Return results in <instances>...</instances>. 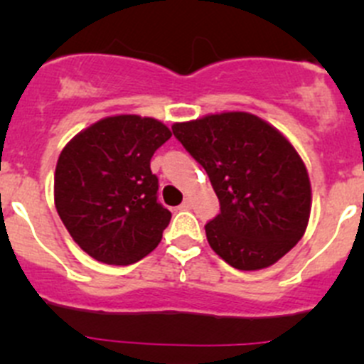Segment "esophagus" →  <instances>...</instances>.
<instances>
[{"label":"esophagus","mask_w":364,"mask_h":364,"mask_svg":"<svg viewBox=\"0 0 364 364\" xmlns=\"http://www.w3.org/2000/svg\"><path fill=\"white\" fill-rule=\"evenodd\" d=\"M190 208H192V200L190 199H185L183 200V204L179 205V209H183V211H186V209H190Z\"/></svg>","instance_id":"34e87169"}]
</instances>
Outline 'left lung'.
<instances>
[{"mask_svg": "<svg viewBox=\"0 0 364 364\" xmlns=\"http://www.w3.org/2000/svg\"><path fill=\"white\" fill-rule=\"evenodd\" d=\"M172 134L208 172L220 215L205 237L227 264L264 269L291 252L306 230L311 188L294 146L248 112L176 123Z\"/></svg>", "mask_w": 364, "mask_h": 364, "instance_id": "obj_1", "label": "left lung"}]
</instances>
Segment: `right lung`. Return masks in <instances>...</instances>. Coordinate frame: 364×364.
Returning <instances> with one entry per match:
<instances>
[{"instance_id":"obj_1","label":"right lung","mask_w":364,"mask_h":364,"mask_svg":"<svg viewBox=\"0 0 364 364\" xmlns=\"http://www.w3.org/2000/svg\"><path fill=\"white\" fill-rule=\"evenodd\" d=\"M171 135L153 117L123 114L91 124L65 146L54 174V203L87 255L127 266L160 243L171 211L159 203V178L149 164Z\"/></svg>"}]
</instances>
